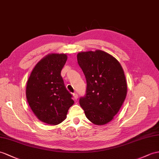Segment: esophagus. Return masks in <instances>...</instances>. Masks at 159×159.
I'll use <instances>...</instances> for the list:
<instances>
[{"label":"esophagus","instance_id":"esophagus-1","mask_svg":"<svg viewBox=\"0 0 159 159\" xmlns=\"http://www.w3.org/2000/svg\"><path fill=\"white\" fill-rule=\"evenodd\" d=\"M73 97H74V99L75 100H77V96H78V95H77V93H73Z\"/></svg>","mask_w":159,"mask_h":159}]
</instances>
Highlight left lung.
<instances>
[{
  "mask_svg": "<svg viewBox=\"0 0 159 159\" xmlns=\"http://www.w3.org/2000/svg\"><path fill=\"white\" fill-rule=\"evenodd\" d=\"M77 63L86 77V95L80 98L85 115L96 125L111 121L118 113L127 94L121 65L102 50L78 53Z\"/></svg>",
  "mask_w": 159,
  "mask_h": 159,
  "instance_id": "obj_1",
  "label": "left lung"
}]
</instances>
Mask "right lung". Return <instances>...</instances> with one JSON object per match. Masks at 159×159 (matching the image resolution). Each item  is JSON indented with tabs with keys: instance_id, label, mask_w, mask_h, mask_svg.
I'll return each instance as SVG.
<instances>
[{
	"instance_id": "right-lung-1",
	"label": "right lung",
	"mask_w": 159,
	"mask_h": 159,
	"mask_svg": "<svg viewBox=\"0 0 159 159\" xmlns=\"http://www.w3.org/2000/svg\"><path fill=\"white\" fill-rule=\"evenodd\" d=\"M67 59L65 54L45 57L35 66L27 83L26 97L31 109L48 124L63 121L74 102L61 75Z\"/></svg>"
}]
</instances>
